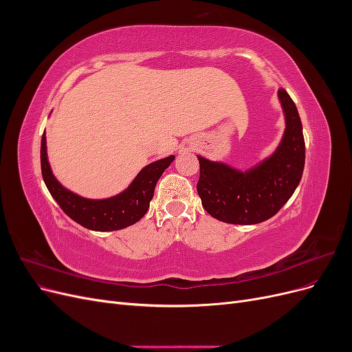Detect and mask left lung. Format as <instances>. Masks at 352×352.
<instances>
[{
    "label": "left lung",
    "mask_w": 352,
    "mask_h": 352,
    "mask_svg": "<svg viewBox=\"0 0 352 352\" xmlns=\"http://www.w3.org/2000/svg\"><path fill=\"white\" fill-rule=\"evenodd\" d=\"M278 97L285 132L274 153L245 172L198 155L197 184L202 207L211 217L230 225H255L273 217L292 197L304 172L305 144L296 105L285 89Z\"/></svg>",
    "instance_id": "left-lung-1"
}]
</instances>
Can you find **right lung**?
Here are the masks:
<instances>
[{
    "label": "right lung",
    "mask_w": 352,
    "mask_h": 352,
    "mask_svg": "<svg viewBox=\"0 0 352 352\" xmlns=\"http://www.w3.org/2000/svg\"><path fill=\"white\" fill-rule=\"evenodd\" d=\"M175 155L145 166L123 192L104 199H89L63 186L48 163L45 132L41 141V170L50 194L66 214L80 226L97 232L120 230L140 221L150 208L157 180L172 164Z\"/></svg>",
    "instance_id": "1"
}]
</instances>
